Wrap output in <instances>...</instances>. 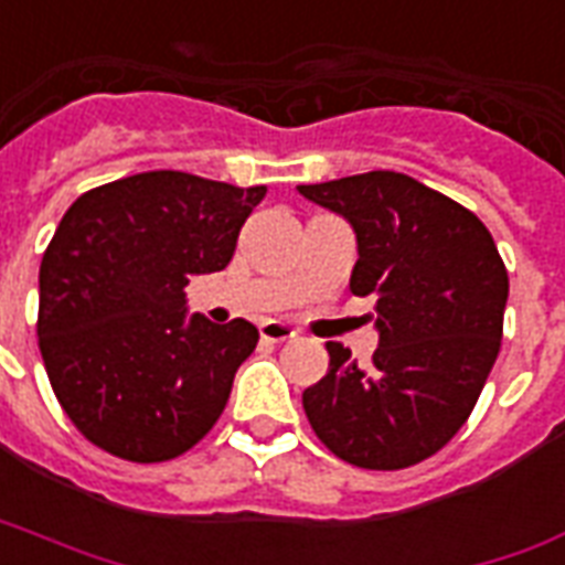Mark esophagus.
Returning <instances> with one entry per match:
<instances>
[{
	"instance_id": "1",
	"label": "esophagus",
	"mask_w": 565,
	"mask_h": 565,
	"mask_svg": "<svg viewBox=\"0 0 565 565\" xmlns=\"http://www.w3.org/2000/svg\"><path fill=\"white\" fill-rule=\"evenodd\" d=\"M259 332L265 342H288V339H295L297 335V332L282 321H265L259 327Z\"/></svg>"
}]
</instances>
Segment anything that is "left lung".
I'll use <instances>...</instances> for the list:
<instances>
[{
  "label": "left lung",
  "instance_id": "obj_1",
  "mask_svg": "<svg viewBox=\"0 0 565 565\" xmlns=\"http://www.w3.org/2000/svg\"><path fill=\"white\" fill-rule=\"evenodd\" d=\"M356 233L351 291L374 297L371 365L327 342L303 392L315 436L360 469H406L445 448L478 404L504 332L510 279L478 214L395 170L297 185Z\"/></svg>",
  "mask_w": 565,
  "mask_h": 565
}]
</instances>
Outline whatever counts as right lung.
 Returning <instances> with one entry per match:
<instances>
[{"mask_svg": "<svg viewBox=\"0 0 565 565\" xmlns=\"http://www.w3.org/2000/svg\"><path fill=\"white\" fill-rule=\"evenodd\" d=\"M265 191L150 170L61 217L41 262L38 342L58 404L96 448L164 462L221 418L259 330L188 318L185 286L230 265Z\"/></svg>", "mask_w": 565, "mask_h": 565, "instance_id": "right-lung-1", "label": "right lung"}]
</instances>
